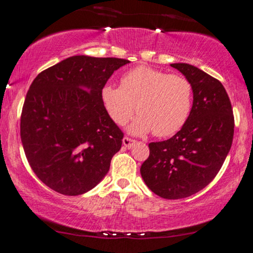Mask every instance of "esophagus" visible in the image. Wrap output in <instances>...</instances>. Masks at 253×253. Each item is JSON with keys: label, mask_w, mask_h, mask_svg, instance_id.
<instances>
[{"label": "esophagus", "mask_w": 253, "mask_h": 253, "mask_svg": "<svg viewBox=\"0 0 253 253\" xmlns=\"http://www.w3.org/2000/svg\"><path fill=\"white\" fill-rule=\"evenodd\" d=\"M134 143H135V140L130 139L128 136H125L123 139V145L126 147V148H132Z\"/></svg>", "instance_id": "esophagus-1"}]
</instances>
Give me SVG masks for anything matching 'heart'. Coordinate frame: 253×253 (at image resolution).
<instances>
[{
	"instance_id": "obj_1",
	"label": "heart",
	"mask_w": 253,
	"mask_h": 253,
	"mask_svg": "<svg viewBox=\"0 0 253 253\" xmlns=\"http://www.w3.org/2000/svg\"><path fill=\"white\" fill-rule=\"evenodd\" d=\"M191 83L182 75L149 66H137L121 77L120 87L111 84L101 88V101L111 120L124 126L135 112L140 117L129 127L135 135L153 130L165 137L178 132L193 108Z\"/></svg>"
}]
</instances>
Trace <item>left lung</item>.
<instances>
[{"mask_svg":"<svg viewBox=\"0 0 253 253\" xmlns=\"http://www.w3.org/2000/svg\"><path fill=\"white\" fill-rule=\"evenodd\" d=\"M170 65L193 85V108L174 136L149 143V156L140 172L153 193L178 200L198 193L215 178L231 148L235 119L222 83L190 64Z\"/></svg>","mask_w":253,"mask_h":253,"instance_id":"1","label":"left lung"}]
</instances>
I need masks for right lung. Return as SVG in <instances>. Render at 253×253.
I'll return each mask as SVG.
<instances>
[{
    "label": "right lung",
    "mask_w": 253,
    "mask_h": 253,
    "mask_svg": "<svg viewBox=\"0 0 253 253\" xmlns=\"http://www.w3.org/2000/svg\"><path fill=\"white\" fill-rule=\"evenodd\" d=\"M129 60L72 56L34 79L21 116V139L37 177L77 196L110 170L124 133L105 111L101 88Z\"/></svg>",
    "instance_id": "1"
}]
</instances>
